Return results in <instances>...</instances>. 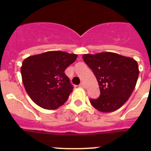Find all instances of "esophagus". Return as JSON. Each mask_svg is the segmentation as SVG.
<instances>
[{
  "mask_svg": "<svg viewBox=\"0 0 151 151\" xmlns=\"http://www.w3.org/2000/svg\"><path fill=\"white\" fill-rule=\"evenodd\" d=\"M80 87H81V88H85V83H80Z\"/></svg>",
  "mask_w": 151,
  "mask_h": 151,
  "instance_id": "34e87169",
  "label": "esophagus"
}]
</instances>
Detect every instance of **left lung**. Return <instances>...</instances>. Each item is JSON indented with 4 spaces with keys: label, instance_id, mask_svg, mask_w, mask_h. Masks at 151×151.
I'll return each instance as SVG.
<instances>
[{
    "label": "left lung",
    "instance_id": "left-lung-1",
    "mask_svg": "<svg viewBox=\"0 0 151 151\" xmlns=\"http://www.w3.org/2000/svg\"><path fill=\"white\" fill-rule=\"evenodd\" d=\"M83 58L94 73L99 85V97L90 100L92 106L103 112L121 108L136 86L139 73L137 62L110 52L85 54Z\"/></svg>",
    "mask_w": 151,
    "mask_h": 151
}]
</instances>
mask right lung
<instances>
[{
    "label": "right lung",
    "mask_w": 151,
    "mask_h": 151,
    "mask_svg": "<svg viewBox=\"0 0 151 151\" xmlns=\"http://www.w3.org/2000/svg\"><path fill=\"white\" fill-rule=\"evenodd\" d=\"M77 58V55L66 52L49 51L23 60L22 83L35 104L44 109H55L66 102L73 86L64 71Z\"/></svg>",
    "instance_id": "add662e5"
}]
</instances>
